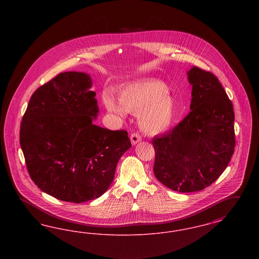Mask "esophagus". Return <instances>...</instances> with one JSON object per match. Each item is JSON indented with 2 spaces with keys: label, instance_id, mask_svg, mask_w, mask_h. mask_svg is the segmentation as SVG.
Returning <instances> with one entry per match:
<instances>
[{
  "label": "esophagus",
  "instance_id": "obj_1",
  "mask_svg": "<svg viewBox=\"0 0 259 259\" xmlns=\"http://www.w3.org/2000/svg\"><path fill=\"white\" fill-rule=\"evenodd\" d=\"M130 139H131V143H132V145H136V144H138L139 142H141V141H142V137H141V135H140L139 133H137V132L132 133L131 136H130Z\"/></svg>",
  "mask_w": 259,
  "mask_h": 259
}]
</instances>
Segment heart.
Here are the masks:
<instances>
[{
	"mask_svg": "<svg viewBox=\"0 0 259 259\" xmlns=\"http://www.w3.org/2000/svg\"><path fill=\"white\" fill-rule=\"evenodd\" d=\"M168 85L157 79H147L124 87L119 102L111 95L104 96L107 110L117 115L139 113V124L148 134L167 130L176 116V103L168 93Z\"/></svg>",
	"mask_w": 259,
	"mask_h": 259,
	"instance_id": "b5f03b06",
	"label": "heart"
}]
</instances>
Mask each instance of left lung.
Returning a JSON list of instances; mask_svg holds the SVG:
<instances>
[{
  "label": "left lung",
  "instance_id": "1",
  "mask_svg": "<svg viewBox=\"0 0 259 259\" xmlns=\"http://www.w3.org/2000/svg\"><path fill=\"white\" fill-rule=\"evenodd\" d=\"M189 113L172 130L152 140L153 172L179 192L199 191L215 182L234 153L233 105L218 77L193 67Z\"/></svg>",
  "mask_w": 259,
  "mask_h": 259
}]
</instances>
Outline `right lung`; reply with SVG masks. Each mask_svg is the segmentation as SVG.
<instances>
[{
  "label": "right lung",
  "instance_id": "1",
  "mask_svg": "<svg viewBox=\"0 0 259 259\" xmlns=\"http://www.w3.org/2000/svg\"><path fill=\"white\" fill-rule=\"evenodd\" d=\"M88 74L65 72L38 87L20 124V146L37 187L65 202L82 203L110 187L116 164L131 148L126 130L92 123L98 107Z\"/></svg>",
  "mask_w": 259,
  "mask_h": 259
}]
</instances>
